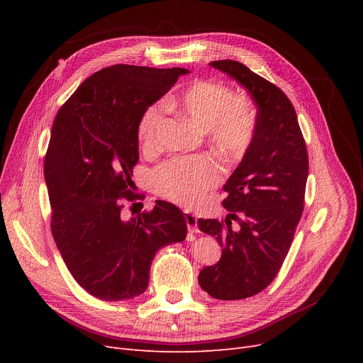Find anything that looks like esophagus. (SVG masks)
I'll return each mask as SVG.
<instances>
[{
  "label": "esophagus",
  "instance_id": "34e87169",
  "mask_svg": "<svg viewBox=\"0 0 363 363\" xmlns=\"http://www.w3.org/2000/svg\"><path fill=\"white\" fill-rule=\"evenodd\" d=\"M184 216H185V222H186V226H188V233L189 234H194L199 231L197 228V216L191 212H184Z\"/></svg>",
  "mask_w": 363,
  "mask_h": 363
}]
</instances>
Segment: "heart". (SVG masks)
<instances>
[{
  "instance_id": "1",
  "label": "heart",
  "mask_w": 363,
  "mask_h": 363,
  "mask_svg": "<svg viewBox=\"0 0 363 363\" xmlns=\"http://www.w3.org/2000/svg\"><path fill=\"white\" fill-rule=\"evenodd\" d=\"M167 106L207 130L212 145L223 156L237 159L249 148L256 130L253 103L234 95L220 82L199 79L188 85ZM163 116L160 104L148 106L138 121L137 137L143 148H151ZM222 177L218 162L211 156L175 157L160 164L152 174L156 193L182 206H194L207 189L219 184Z\"/></svg>"
}]
</instances>
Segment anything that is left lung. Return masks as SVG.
<instances>
[{
  "label": "left lung",
  "mask_w": 363,
  "mask_h": 363,
  "mask_svg": "<svg viewBox=\"0 0 363 363\" xmlns=\"http://www.w3.org/2000/svg\"><path fill=\"white\" fill-rule=\"evenodd\" d=\"M212 67L241 84L257 106L255 137L223 185L225 220L199 219V228L218 240L222 256L199 275L200 287L219 300L256 296L274 281L289 255L303 213L309 174L308 148L296 110L277 85L234 60ZM240 230L232 231V220Z\"/></svg>",
  "instance_id": "8db88e82"
}]
</instances>
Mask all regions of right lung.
<instances>
[{
	"label": "right lung",
	"mask_w": 363,
	"mask_h": 363,
	"mask_svg": "<svg viewBox=\"0 0 363 363\" xmlns=\"http://www.w3.org/2000/svg\"><path fill=\"white\" fill-rule=\"evenodd\" d=\"M186 69L114 65L91 74L62 106L51 129L44 175L57 249L91 296L119 301L143 294L157 250L186 237L179 208L157 200L125 219L137 164L143 111Z\"/></svg>",
	"instance_id": "right-lung-1"
}]
</instances>
